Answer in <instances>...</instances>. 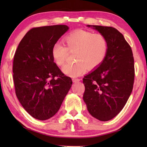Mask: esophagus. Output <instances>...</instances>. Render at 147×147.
<instances>
[{"label": "esophagus", "instance_id": "esophagus-1", "mask_svg": "<svg viewBox=\"0 0 147 147\" xmlns=\"http://www.w3.org/2000/svg\"><path fill=\"white\" fill-rule=\"evenodd\" d=\"M80 80L79 78H73V82L74 83L78 82H80Z\"/></svg>", "mask_w": 147, "mask_h": 147}]
</instances>
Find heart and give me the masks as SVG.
Instances as JSON below:
<instances>
[{
	"label": "heart",
	"mask_w": 147,
	"mask_h": 147,
	"mask_svg": "<svg viewBox=\"0 0 147 147\" xmlns=\"http://www.w3.org/2000/svg\"><path fill=\"white\" fill-rule=\"evenodd\" d=\"M64 45L59 43L53 45L51 55L55 63L62 66L69 53H74V63L62 68L67 76L77 77L85 73L86 69L92 70L98 67L107 55L109 43L106 37L100 33L85 30H76L65 36Z\"/></svg>",
	"instance_id": "1"
}]
</instances>
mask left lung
Listing matches in <instances>:
<instances>
[{
  "label": "left lung",
  "instance_id": "left-lung-1",
  "mask_svg": "<svg viewBox=\"0 0 147 147\" xmlns=\"http://www.w3.org/2000/svg\"><path fill=\"white\" fill-rule=\"evenodd\" d=\"M87 26L106 37L109 49L104 62L84 77L83 98L93 117L107 121L122 111L132 92L135 80L133 52L123 34L114 28Z\"/></svg>",
  "mask_w": 147,
  "mask_h": 147
}]
</instances>
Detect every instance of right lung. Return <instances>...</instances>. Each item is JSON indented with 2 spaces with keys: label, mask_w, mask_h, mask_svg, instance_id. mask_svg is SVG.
Instances as JSON below:
<instances>
[{
  "label": "right lung",
  "mask_w": 147,
  "mask_h": 147,
  "mask_svg": "<svg viewBox=\"0 0 147 147\" xmlns=\"http://www.w3.org/2000/svg\"><path fill=\"white\" fill-rule=\"evenodd\" d=\"M68 29L62 24L33 28L15 52L12 71L16 95L28 113L36 119L54 116L73 83L51 55L53 45Z\"/></svg>",
  "instance_id": "right-lung-1"
}]
</instances>
